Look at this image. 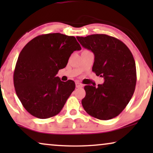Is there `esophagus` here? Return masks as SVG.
Segmentation results:
<instances>
[{
  "mask_svg": "<svg viewBox=\"0 0 153 153\" xmlns=\"http://www.w3.org/2000/svg\"><path fill=\"white\" fill-rule=\"evenodd\" d=\"M76 88H82L83 84H82V83H79V82H76Z\"/></svg>",
  "mask_w": 153,
  "mask_h": 153,
  "instance_id": "1",
  "label": "esophagus"
}]
</instances>
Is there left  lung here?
Listing matches in <instances>:
<instances>
[{
	"mask_svg": "<svg viewBox=\"0 0 153 153\" xmlns=\"http://www.w3.org/2000/svg\"><path fill=\"white\" fill-rule=\"evenodd\" d=\"M76 38L83 47L93 52V72L104 79L97 88L85 85L83 107L95 118H114L124 110L134 93L137 70L132 53L122 41L107 35Z\"/></svg>",
	"mask_w": 153,
	"mask_h": 153,
	"instance_id": "8db88e82",
	"label": "left lung"
}]
</instances>
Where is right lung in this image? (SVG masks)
<instances>
[{
	"label": "right lung",
	"mask_w": 153,
	"mask_h": 153,
	"mask_svg": "<svg viewBox=\"0 0 153 153\" xmlns=\"http://www.w3.org/2000/svg\"><path fill=\"white\" fill-rule=\"evenodd\" d=\"M81 47L74 36L49 33L35 37L20 52L14 72L16 95L29 114L46 119L59 114L75 89L72 80L56 76L71 54Z\"/></svg>",
	"instance_id": "obj_1"
}]
</instances>
